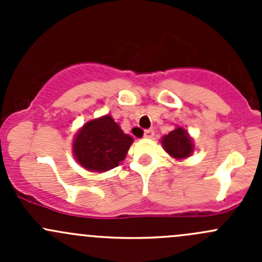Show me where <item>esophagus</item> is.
Segmentation results:
<instances>
[{"instance_id": "obj_1", "label": "esophagus", "mask_w": 262, "mask_h": 262, "mask_svg": "<svg viewBox=\"0 0 262 262\" xmlns=\"http://www.w3.org/2000/svg\"><path fill=\"white\" fill-rule=\"evenodd\" d=\"M155 136V130L153 129H146L144 130V138H152Z\"/></svg>"}]
</instances>
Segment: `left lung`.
I'll return each instance as SVG.
<instances>
[{
	"label": "left lung",
	"mask_w": 262,
	"mask_h": 262,
	"mask_svg": "<svg viewBox=\"0 0 262 262\" xmlns=\"http://www.w3.org/2000/svg\"><path fill=\"white\" fill-rule=\"evenodd\" d=\"M161 143H162L163 149L176 160L189 157L194 150L192 139L190 138L189 133L181 126H178L172 132L163 136Z\"/></svg>",
	"instance_id": "left-lung-1"
}]
</instances>
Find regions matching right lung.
<instances>
[{
	"label": "right lung",
	"instance_id": "1",
	"mask_svg": "<svg viewBox=\"0 0 262 262\" xmlns=\"http://www.w3.org/2000/svg\"><path fill=\"white\" fill-rule=\"evenodd\" d=\"M133 138L125 134L110 115L90 120L78 129L73 141V156L82 167L105 172L120 165Z\"/></svg>",
	"mask_w": 262,
	"mask_h": 262
}]
</instances>
